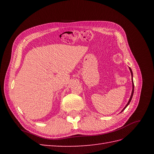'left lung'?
<instances>
[{
  "mask_svg": "<svg viewBox=\"0 0 154 154\" xmlns=\"http://www.w3.org/2000/svg\"><path fill=\"white\" fill-rule=\"evenodd\" d=\"M129 69H130V73H131V75H132V77H133V73H132V69H131V68L130 67H129ZM132 81V94H131V96H130V99H129V100H128V103H127V104L125 106V107L124 108V109H122V111L126 109V108L128 106V104H130V101H131V100H132V97H133V94H134V82H133V80Z\"/></svg>",
  "mask_w": 154,
  "mask_h": 154,
  "instance_id": "obj_1",
  "label": "left lung"
}]
</instances>
